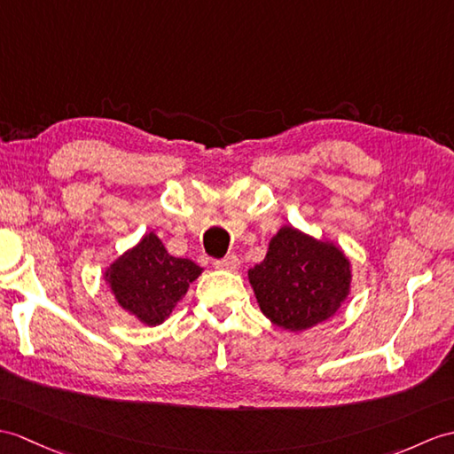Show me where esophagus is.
Here are the masks:
<instances>
[{
	"mask_svg": "<svg viewBox=\"0 0 454 454\" xmlns=\"http://www.w3.org/2000/svg\"><path fill=\"white\" fill-rule=\"evenodd\" d=\"M213 265L216 269H223V270H238L239 259H238V255H234V253H231V255H226L224 259H215Z\"/></svg>",
	"mask_w": 454,
	"mask_h": 454,
	"instance_id": "esophagus-1",
	"label": "esophagus"
}]
</instances>
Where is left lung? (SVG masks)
<instances>
[{
    "instance_id": "obj_1",
    "label": "left lung",
    "mask_w": 454,
    "mask_h": 454,
    "mask_svg": "<svg viewBox=\"0 0 454 454\" xmlns=\"http://www.w3.org/2000/svg\"><path fill=\"white\" fill-rule=\"evenodd\" d=\"M261 311L286 331L329 319L348 296L350 262L325 241L292 226L270 239L265 261L249 270Z\"/></svg>"
}]
</instances>
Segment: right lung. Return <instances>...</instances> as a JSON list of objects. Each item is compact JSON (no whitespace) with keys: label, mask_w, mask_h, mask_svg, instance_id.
<instances>
[{"label":"right lung","mask_w":454,"mask_h":454,"mask_svg":"<svg viewBox=\"0 0 454 454\" xmlns=\"http://www.w3.org/2000/svg\"><path fill=\"white\" fill-rule=\"evenodd\" d=\"M201 267L172 257L154 234L125 253L106 270L115 300L145 325H160L199 275Z\"/></svg>","instance_id":"obj_1"}]
</instances>
